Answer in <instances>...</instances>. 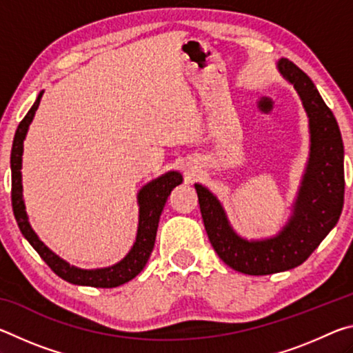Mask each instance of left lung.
I'll return each mask as SVG.
<instances>
[{
	"instance_id": "1",
	"label": "left lung",
	"mask_w": 353,
	"mask_h": 353,
	"mask_svg": "<svg viewBox=\"0 0 353 353\" xmlns=\"http://www.w3.org/2000/svg\"><path fill=\"white\" fill-rule=\"evenodd\" d=\"M277 68L301 97L310 128L308 163L288 223L276 236L246 240L232 229L216 196L194 183L213 249L227 266L249 276H268L302 265L336 225L344 205V146L336 118L301 68L288 59H280Z\"/></svg>"
}]
</instances>
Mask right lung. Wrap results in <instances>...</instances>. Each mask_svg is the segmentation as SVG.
<instances>
[{"label":"right lung","mask_w":353,"mask_h":353,"mask_svg":"<svg viewBox=\"0 0 353 353\" xmlns=\"http://www.w3.org/2000/svg\"><path fill=\"white\" fill-rule=\"evenodd\" d=\"M43 97V92L39 93L31 110L26 113V117L21 119V123L17 128V132L12 143L10 152V170H12V208L19 224L23 236L26 238L29 244L37 250V254L43 259L48 266L54 271L59 277L67 280L73 285L94 286V288H115L123 283L132 280L135 276L143 271L146 266L155 243L157 235V227L160 214L163 212V207L168 201L172 188L182 183V174L177 171H168L166 174L154 179L146 183L139 191V230L132 249L124 256L121 261L109 268H101V270H81V268L71 266L70 263L62 260L51 249H48L40 241L37 234L32 230L29 224L25 201H23V185H21V155H23V141L26 139L28 128L31 124L35 115V110L40 104V99Z\"/></svg>","instance_id":"right-lung-1"}]
</instances>
